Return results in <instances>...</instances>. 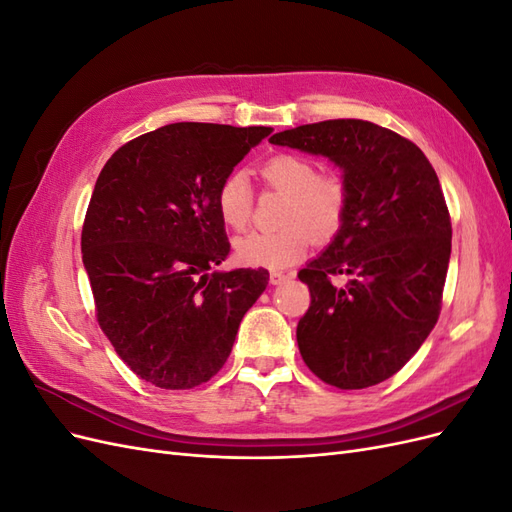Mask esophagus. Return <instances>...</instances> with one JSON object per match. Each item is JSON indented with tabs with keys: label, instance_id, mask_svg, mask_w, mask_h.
I'll return each mask as SVG.
<instances>
[{
	"label": "esophagus",
	"instance_id": "obj_1",
	"mask_svg": "<svg viewBox=\"0 0 512 512\" xmlns=\"http://www.w3.org/2000/svg\"><path fill=\"white\" fill-rule=\"evenodd\" d=\"M290 273H282V271H271V275H269V282L273 284V286H277V284H284L286 280H290Z\"/></svg>",
	"mask_w": 512,
	"mask_h": 512
}]
</instances>
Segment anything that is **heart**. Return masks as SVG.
Instances as JSON below:
<instances>
[{"label": "heart", "instance_id": "obj_1", "mask_svg": "<svg viewBox=\"0 0 512 512\" xmlns=\"http://www.w3.org/2000/svg\"><path fill=\"white\" fill-rule=\"evenodd\" d=\"M260 177L271 188L286 192L280 230H254L235 241L237 258L243 265L284 269L301 260L312 239L329 241L337 235L346 215V188L333 175H318L316 164L294 153H277L260 164ZM254 194L243 173H230L215 192L220 220L243 230L252 220ZM315 237L312 238L311 235Z\"/></svg>", "mask_w": 512, "mask_h": 512}]
</instances>
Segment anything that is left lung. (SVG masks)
<instances>
[{
  "label": "left lung",
  "mask_w": 512,
  "mask_h": 512,
  "mask_svg": "<svg viewBox=\"0 0 512 512\" xmlns=\"http://www.w3.org/2000/svg\"><path fill=\"white\" fill-rule=\"evenodd\" d=\"M271 143L342 170L344 222L299 271L312 305L297 342L322 382L367 389L397 374L440 316L453 228L438 175L408 138L363 119L307 123Z\"/></svg>",
  "instance_id": "obj_1"
}]
</instances>
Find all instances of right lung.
I'll return each instance as SVG.
<instances>
[{"instance_id":"right-lung-1","label":"right lung","mask_w":512,"mask_h":512,"mask_svg":"<svg viewBox=\"0 0 512 512\" xmlns=\"http://www.w3.org/2000/svg\"><path fill=\"white\" fill-rule=\"evenodd\" d=\"M273 130L170 123L102 168L81 252L104 335L136 376L192 389L224 367L265 269L211 271L230 252L215 192Z\"/></svg>"}]
</instances>
